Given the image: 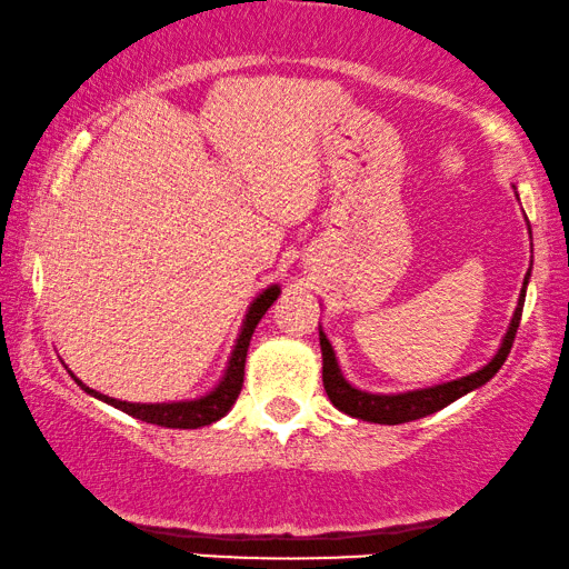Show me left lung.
<instances>
[{"instance_id":"1","label":"left lung","mask_w":569,"mask_h":569,"mask_svg":"<svg viewBox=\"0 0 569 569\" xmlns=\"http://www.w3.org/2000/svg\"><path fill=\"white\" fill-rule=\"evenodd\" d=\"M531 271H528L523 279V290H520L518 308L512 313V321L508 326V333H505L500 349L489 360L485 368L471 372V376H463L458 380H450V383H440L432 388H419V391H407V393H368L360 391V388L349 386L345 376H341L337 355H333L331 341L326 339L323 331H318L321 337V355H323V388L329 393V399L339 411H345L349 417L362 419V422H376V425H403L411 422V419H422L427 415H435L448 403L461 399L473 388L485 386L489 378H495V372L502 368V362L508 360L512 341H516V331L520 326V316H523V302H526V284Z\"/></svg>"}]
</instances>
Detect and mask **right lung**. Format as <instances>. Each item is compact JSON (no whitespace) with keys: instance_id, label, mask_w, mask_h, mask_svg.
Returning a JSON list of instances; mask_svg holds the SVG:
<instances>
[{"instance_id":"1","label":"right lung","mask_w":569,"mask_h":569,"mask_svg":"<svg viewBox=\"0 0 569 569\" xmlns=\"http://www.w3.org/2000/svg\"><path fill=\"white\" fill-rule=\"evenodd\" d=\"M279 292H282L279 290V284H271L251 302V308H248V313H246L243 329H240V333H238L236 349H232V355H230L228 370H224L220 383H217L209 393L199 396V399L168 401V403H129V401H119V399H111V396L92 391V388L84 386L82 380H77L74 376L72 378L77 380V386H82L84 393L96 396V399L111 403V407L121 409V411H127L129 417L142 419V422H150L158 427H173V430H197V427L212 425V422H217V419H222L224 415H228V411L232 409V403H236L240 388H243L248 345H251L256 326H259L263 313L271 308V302L279 298Z\"/></svg>"}]
</instances>
